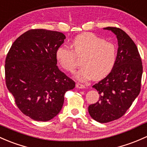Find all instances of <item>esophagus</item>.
Returning <instances> with one entry per match:
<instances>
[{"mask_svg": "<svg viewBox=\"0 0 147 147\" xmlns=\"http://www.w3.org/2000/svg\"><path fill=\"white\" fill-rule=\"evenodd\" d=\"M76 87L79 88V89H84V88H85V86H84V84H80V83H77Z\"/></svg>", "mask_w": 147, "mask_h": 147, "instance_id": "obj_1", "label": "esophagus"}]
</instances>
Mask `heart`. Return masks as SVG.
<instances>
[{
	"label": "heart",
	"mask_w": 147,
	"mask_h": 147,
	"mask_svg": "<svg viewBox=\"0 0 147 147\" xmlns=\"http://www.w3.org/2000/svg\"><path fill=\"white\" fill-rule=\"evenodd\" d=\"M73 49L66 46L58 48L56 59L63 69L74 72L78 66V58H82L83 67L76 73L81 81L101 80L111 73L117 58L115 44L92 33H83L72 42Z\"/></svg>",
	"instance_id": "heart-1"
}]
</instances>
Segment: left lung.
<instances>
[{
    "label": "left lung",
    "instance_id": "1",
    "mask_svg": "<svg viewBox=\"0 0 147 147\" xmlns=\"http://www.w3.org/2000/svg\"><path fill=\"white\" fill-rule=\"evenodd\" d=\"M118 38V49L113 69L108 76L93 86L99 94L98 101L89 105V115L101 123L121 118L129 109L141 89L143 67L135 42L117 27H109Z\"/></svg>",
    "mask_w": 147,
    "mask_h": 147
}]
</instances>
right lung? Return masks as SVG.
Wrapping results in <instances>:
<instances>
[{"label":"right lung","mask_w":147,"mask_h":147,"mask_svg":"<svg viewBox=\"0 0 147 147\" xmlns=\"http://www.w3.org/2000/svg\"><path fill=\"white\" fill-rule=\"evenodd\" d=\"M61 32L30 29L14 41L5 58L7 89L22 113L36 121L56 116L64 95L75 82L57 66L56 51L64 42Z\"/></svg>","instance_id":"right-lung-1"}]
</instances>
